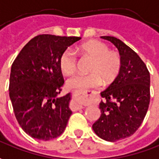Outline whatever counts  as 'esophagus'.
I'll return each mask as SVG.
<instances>
[{
	"instance_id": "esophagus-1",
	"label": "esophagus",
	"mask_w": 159,
	"mask_h": 159,
	"mask_svg": "<svg viewBox=\"0 0 159 159\" xmlns=\"http://www.w3.org/2000/svg\"><path fill=\"white\" fill-rule=\"evenodd\" d=\"M92 94H93V91H84V92H77V95H79V96H92ZM84 107V105H83V104H80L78 107L79 108H83V107Z\"/></svg>"
}]
</instances>
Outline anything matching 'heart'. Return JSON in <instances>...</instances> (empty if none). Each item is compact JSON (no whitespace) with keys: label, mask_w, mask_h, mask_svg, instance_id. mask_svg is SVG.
<instances>
[{"label":"heart","mask_w":159,"mask_h":159,"mask_svg":"<svg viewBox=\"0 0 159 159\" xmlns=\"http://www.w3.org/2000/svg\"><path fill=\"white\" fill-rule=\"evenodd\" d=\"M80 55L91 58L88 75H75L71 76L67 85L70 89L83 90L97 87L102 84H110L117 77L121 67V61L119 54L109 51L106 44L97 40L85 42L76 48ZM59 66L63 74L71 75L75 69L76 58L69 49L64 50L59 57Z\"/></svg>","instance_id":"obj_1"}]
</instances>
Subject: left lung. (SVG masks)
<instances>
[{"instance_id": "left-lung-1", "label": "left lung", "mask_w": 159, "mask_h": 159, "mask_svg": "<svg viewBox=\"0 0 159 159\" xmlns=\"http://www.w3.org/2000/svg\"><path fill=\"white\" fill-rule=\"evenodd\" d=\"M100 38L117 48L121 67L115 80L100 93L101 115L92 129L103 140L116 142L132 135L143 121L150 105L151 77L139 55L125 43L115 37Z\"/></svg>"}]
</instances>
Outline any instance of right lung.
Segmentation results:
<instances>
[{
  "label": "right lung",
  "mask_w": 159,
  "mask_h": 159,
  "mask_svg": "<svg viewBox=\"0 0 159 159\" xmlns=\"http://www.w3.org/2000/svg\"><path fill=\"white\" fill-rule=\"evenodd\" d=\"M80 39L37 36L23 47L11 66L8 90L15 116L23 130L33 138H56L67 127L72 114V94L58 98L64 84L59 57Z\"/></svg>",
  "instance_id": "right-lung-1"
}]
</instances>
